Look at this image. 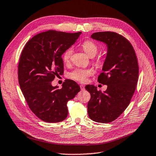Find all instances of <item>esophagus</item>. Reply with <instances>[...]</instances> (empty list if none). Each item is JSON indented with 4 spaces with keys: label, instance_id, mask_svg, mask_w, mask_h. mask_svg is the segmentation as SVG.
<instances>
[{
    "label": "esophagus",
    "instance_id": "34e87169",
    "mask_svg": "<svg viewBox=\"0 0 156 156\" xmlns=\"http://www.w3.org/2000/svg\"><path fill=\"white\" fill-rule=\"evenodd\" d=\"M80 89H81V90H85V87H84V85H80Z\"/></svg>",
    "mask_w": 156,
    "mask_h": 156
}]
</instances>
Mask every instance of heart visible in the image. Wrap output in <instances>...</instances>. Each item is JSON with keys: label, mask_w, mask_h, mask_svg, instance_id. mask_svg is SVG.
<instances>
[{"label": "heart", "mask_w": 156, "mask_h": 156, "mask_svg": "<svg viewBox=\"0 0 156 156\" xmlns=\"http://www.w3.org/2000/svg\"><path fill=\"white\" fill-rule=\"evenodd\" d=\"M82 48L86 53L87 55L90 57H94L96 55L98 51V45L92 41H86L82 44ZM73 53V48L67 49L62 55L63 61L66 63L69 62L72 54ZM98 64H101L100 62H98ZM94 70L92 69H76L70 73H69L68 76L72 80L78 81V82L84 83L90 76L92 75Z\"/></svg>", "instance_id": "1"}]
</instances>
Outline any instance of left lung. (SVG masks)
<instances>
[{"mask_svg":"<svg viewBox=\"0 0 156 156\" xmlns=\"http://www.w3.org/2000/svg\"><path fill=\"white\" fill-rule=\"evenodd\" d=\"M90 37L107 46L98 82L108 87L102 92L93 85L85 86L91 96L88 114L95 122L108 123L118 118L130 103L138 80V60L131 44L117 33L95 32Z\"/></svg>","mask_w":156,"mask_h":156,"instance_id":"left-lung-1","label":"left lung"}]
</instances>
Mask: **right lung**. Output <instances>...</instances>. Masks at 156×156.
Returning a JSON list of instances; mask_svg holds the SVG:
<instances>
[{
	"label": "right lung",
	"mask_w": 156,
	"mask_h": 156,
	"mask_svg": "<svg viewBox=\"0 0 156 156\" xmlns=\"http://www.w3.org/2000/svg\"><path fill=\"white\" fill-rule=\"evenodd\" d=\"M81 34L49 30L34 36L22 52L18 64L20 88L32 112L46 122L65 120L67 101L80 90L71 80H66L60 89L52 86L51 82L55 75L64 73L62 54Z\"/></svg>",
	"instance_id": "obj_1"
}]
</instances>
